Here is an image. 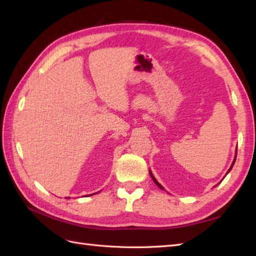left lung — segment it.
<instances>
[{"label": "left lung", "mask_w": 256, "mask_h": 256, "mask_svg": "<svg viewBox=\"0 0 256 256\" xmlns=\"http://www.w3.org/2000/svg\"><path fill=\"white\" fill-rule=\"evenodd\" d=\"M236 157H234V160H233V162H232V165H231V167L229 168V170H228V172H226V175H228V174H229V172H230V170H232V167H233V165H234V162H236ZM150 175L152 179H153V182H155V184H157V187H160V189H164V187H162V184H160L158 182H157V180H156V178L154 177V175H153V174H152V172H150Z\"/></svg>", "instance_id": "8db88e82"}]
</instances>
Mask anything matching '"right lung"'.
<instances>
[{"label": "right lung", "mask_w": 256, "mask_h": 256, "mask_svg": "<svg viewBox=\"0 0 256 256\" xmlns=\"http://www.w3.org/2000/svg\"><path fill=\"white\" fill-rule=\"evenodd\" d=\"M67 198H70V197H67Z\"/></svg>", "instance_id": "1"}]
</instances>
